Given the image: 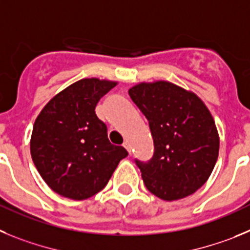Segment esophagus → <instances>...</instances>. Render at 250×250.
I'll return each mask as SVG.
<instances>
[{"instance_id":"esophagus-1","label":"esophagus","mask_w":250,"mask_h":250,"mask_svg":"<svg viewBox=\"0 0 250 250\" xmlns=\"http://www.w3.org/2000/svg\"><path fill=\"white\" fill-rule=\"evenodd\" d=\"M123 147L125 148V149L128 150V153H129V154H132V146H130V143L128 141H125V143H123Z\"/></svg>"}]
</instances>
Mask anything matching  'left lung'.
Returning <instances> with one entry per match:
<instances>
[{
  "label": "left lung",
  "instance_id": "1",
  "mask_svg": "<svg viewBox=\"0 0 250 250\" xmlns=\"http://www.w3.org/2000/svg\"><path fill=\"white\" fill-rule=\"evenodd\" d=\"M128 93L147 118L154 145L149 161L134 159L146 188L163 201L193 194L209 178L219 153L210 112L194 93L164 81L139 83Z\"/></svg>",
  "mask_w": 250,
  "mask_h": 250
}]
</instances>
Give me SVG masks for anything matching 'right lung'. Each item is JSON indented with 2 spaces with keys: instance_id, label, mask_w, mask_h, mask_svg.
<instances>
[{
  "instance_id": "1",
  "label": "right lung",
  "mask_w": 250,
  "mask_h": 250,
  "mask_svg": "<svg viewBox=\"0 0 250 250\" xmlns=\"http://www.w3.org/2000/svg\"><path fill=\"white\" fill-rule=\"evenodd\" d=\"M116 82L84 78L49 101L33 125L31 156L48 187L82 201L102 190L128 152L112 145L94 112Z\"/></svg>"
}]
</instances>
